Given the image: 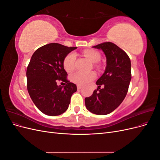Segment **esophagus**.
I'll use <instances>...</instances> for the list:
<instances>
[{"instance_id":"34e87169","label":"esophagus","mask_w":160,"mask_h":160,"mask_svg":"<svg viewBox=\"0 0 160 160\" xmlns=\"http://www.w3.org/2000/svg\"><path fill=\"white\" fill-rule=\"evenodd\" d=\"M77 89H81L82 88V86L80 85H77Z\"/></svg>"}]
</instances>
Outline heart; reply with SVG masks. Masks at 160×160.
I'll return each mask as SVG.
<instances>
[{
    "mask_svg": "<svg viewBox=\"0 0 160 160\" xmlns=\"http://www.w3.org/2000/svg\"><path fill=\"white\" fill-rule=\"evenodd\" d=\"M84 55L93 63H97L101 59L100 54L95 50L88 49L83 51ZM77 59L76 53L71 52L67 55L63 61V67L67 72H71L75 69V62ZM96 77V73L93 71L82 72L77 71L71 75V81L73 83L84 85L89 83L90 81L93 80Z\"/></svg>",
    "mask_w": 160,
    "mask_h": 160,
    "instance_id": "heart-1",
    "label": "heart"
}]
</instances>
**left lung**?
<instances>
[{
  "label": "left lung",
  "mask_w": 160,
  "mask_h": 160,
  "mask_svg": "<svg viewBox=\"0 0 160 160\" xmlns=\"http://www.w3.org/2000/svg\"><path fill=\"white\" fill-rule=\"evenodd\" d=\"M92 47L103 52L107 65L104 73L96 82L98 89L85 99V106L94 114L107 115L118 108L127 95L132 79L131 61L127 53L113 42H106ZM101 85L102 89L100 88Z\"/></svg>",
  "instance_id": "left-lung-1"
}]
</instances>
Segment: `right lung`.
<instances>
[{
  "label": "right lung",
  "mask_w": 160,
  "mask_h": 160,
  "mask_svg": "<svg viewBox=\"0 0 160 160\" xmlns=\"http://www.w3.org/2000/svg\"><path fill=\"white\" fill-rule=\"evenodd\" d=\"M76 49L52 42L38 48L31 57L27 69V90L34 104L45 115L56 116L65 112L77 91L76 85L67 79L63 67L65 57ZM57 80L67 84L57 86Z\"/></svg>",
  "instance_id": "add662e5"
}]
</instances>
